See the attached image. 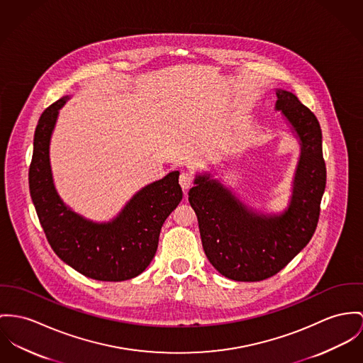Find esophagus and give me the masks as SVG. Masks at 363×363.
Masks as SVG:
<instances>
[{"label":"esophagus","mask_w":363,"mask_h":363,"mask_svg":"<svg viewBox=\"0 0 363 363\" xmlns=\"http://www.w3.org/2000/svg\"><path fill=\"white\" fill-rule=\"evenodd\" d=\"M194 184V175L189 171H182L179 175V185L184 191H188Z\"/></svg>","instance_id":"34e87169"}]
</instances>
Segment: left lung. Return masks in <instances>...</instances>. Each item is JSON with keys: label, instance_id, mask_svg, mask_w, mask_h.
Returning <instances> with one entry per match:
<instances>
[{"label": "left lung", "instance_id": "obj_1", "mask_svg": "<svg viewBox=\"0 0 363 363\" xmlns=\"http://www.w3.org/2000/svg\"><path fill=\"white\" fill-rule=\"evenodd\" d=\"M277 96V111L301 145L289 208L279 216L258 214L208 174L197 175L189 191L204 252L228 279L259 281L277 275L307 246L319 221L326 186L319 121L294 94L278 89Z\"/></svg>", "mask_w": 363, "mask_h": 363}]
</instances>
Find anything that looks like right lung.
<instances>
[{"instance_id": "obj_1", "label": "right lung", "mask_w": 363, "mask_h": 363, "mask_svg": "<svg viewBox=\"0 0 363 363\" xmlns=\"http://www.w3.org/2000/svg\"><path fill=\"white\" fill-rule=\"evenodd\" d=\"M66 99L43 112L34 133L28 188L38 220L56 255L84 277L133 279L153 259L162 226L182 200L179 172L172 171L140 189L111 223H92L76 214L56 194L50 166V140Z\"/></svg>"}]
</instances>
